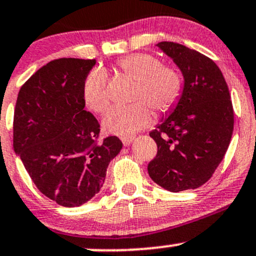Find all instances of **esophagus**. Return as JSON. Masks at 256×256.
<instances>
[{"mask_svg": "<svg viewBox=\"0 0 256 256\" xmlns=\"http://www.w3.org/2000/svg\"><path fill=\"white\" fill-rule=\"evenodd\" d=\"M134 138V136H122V142L124 143V146H126V147H128V146H130L131 143H132Z\"/></svg>", "mask_w": 256, "mask_h": 256, "instance_id": "esophagus-1", "label": "esophagus"}]
</instances>
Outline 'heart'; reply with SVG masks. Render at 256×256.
I'll use <instances>...</instances> for the list:
<instances>
[{"instance_id":"b5f03b06","label":"heart","mask_w":256,"mask_h":256,"mask_svg":"<svg viewBox=\"0 0 256 256\" xmlns=\"http://www.w3.org/2000/svg\"><path fill=\"white\" fill-rule=\"evenodd\" d=\"M116 69L134 80L131 100L126 106H113L102 119L109 134L128 136L146 128L152 120V110L166 114L175 108L184 90L181 74L174 66H162V60L148 53H134L116 62ZM84 100L91 110L102 113L109 106L106 75L94 69L82 84Z\"/></svg>"}]
</instances>
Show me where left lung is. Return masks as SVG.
<instances>
[{
	"mask_svg": "<svg viewBox=\"0 0 256 256\" xmlns=\"http://www.w3.org/2000/svg\"><path fill=\"white\" fill-rule=\"evenodd\" d=\"M156 46L172 58L184 85L172 113L150 132L158 152L148 174L170 192L194 190L209 181L228 148L234 124L231 96L214 60L175 42Z\"/></svg>",
	"mask_w": 256,
	"mask_h": 256,
	"instance_id": "1",
	"label": "left lung"
}]
</instances>
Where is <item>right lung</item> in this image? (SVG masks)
Instances as JSON below:
<instances>
[{"label":"right lung","instance_id":"1","mask_svg":"<svg viewBox=\"0 0 256 256\" xmlns=\"http://www.w3.org/2000/svg\"><path fill=\"white\" fill-rule=\"evenodd\" d=\"M96 60L60 58L40 68L18 94L13 148L42 194L78 206L100 192L110 160L122 150L116 136L98 142L100 124L86 112L82 84Z\"/></svg>","mask_w":256,"mask_h":256}]
</instances>
